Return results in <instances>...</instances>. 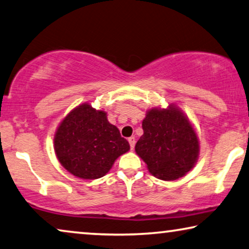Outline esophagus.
Masks as SVG:
<instances>
[{
  "instance_id": "obj_1",
  "label": "esophagus",
  "mask_w": 249,
  "mask_h": 249,
  "mask_svg": "<svg viewBox=\"0 0 249 249\" xmlns=\"http://www.w3.org/2000/svg\"><path fill=\"white\" fill-rule=\"evenodd\" d=\"M128 143H129V146H131V150H134V146H135V137H129L128 139Z\"/></svg>"
}]
</instances>
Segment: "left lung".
Instances as JSON below:
<instances>
[{
	"label": "left lung",
	"mask_w": 249,
	"mask_h": 249,
	"mask_svg": "<svg viewBox=\"0 0 249 249\" xmlns=\"http://www.w3.org/2000/svg\"><path fill=\"white\" fill-rule=\"evenodd\" d=\"M142 127L135 152L152 176L173 181L194 168L199 158V137L179 107L170 104L166 108L148 109Z\"/></svg>",
	"instance_id": "left-lung-1"
}]
</instances>
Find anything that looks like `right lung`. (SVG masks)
I'll list each match as a JSON object with an SVG mask.
<instances>
[{"mask_svg":"<svg viewBox=\"0 0 249 249\" xmlns=\"http://www.w3.org/2000/svg\"><path fill=\"white\" fill-rule=\"evenodd\" d=\"M58 161L72 176L94 180L105 176L118 157L129 150V144L107 113L80 104L61 121L53 137Z\"/></svg>","mask_w":249,"mask_h":249,"instance_id":"add662e5","label":"right lung"}]
</instances>
